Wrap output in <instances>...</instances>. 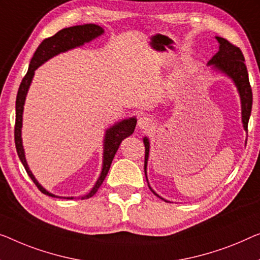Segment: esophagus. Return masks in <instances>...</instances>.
Returning <instances> with one entry per match:
<instances>
[{"mask_svg": "<svg viewBox=\"0 0 260 260\" xmlns=\"http://www.w3.org/2000/svg\"><path fill=\"white\" fill-rule=\"evenodd\" d=\"M153 125H154L153 120L149 117H147V115H142V117H140L138 120V126L139 128L141 129H149Z\"/></svg>", "mask_w": 260, "mask_h": 260, "instance_id": "esophagus-1", "label": "esophagus"}]
</instances>
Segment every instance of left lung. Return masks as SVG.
Here are the masks:
<instances>
[{
  "label": "left lung",
  "mask_w": 260,
  "mask_h": 260,
  "mask_svg": "<svg viewBox=\"0 0 260 260\" xmlns=\"http://www.w3.org/2000/svg\"><path fill=\"white\" fill-rule=\"evenodd\" d=\"M216 40L219 43V50L216 55L208 61V65H212V68L216 69L217 71H220L224 75L234 80L237 90L239 92L242 103V121L244 129L247 131V123L251 115V110H252V90H251L250 81H249V73H247L246 65L244 63V56L241 49L238 46L230 43L229 41L222 37H216ZM143 143H145L146 154H145V173L147 168V161H148L149 155V141L147 138H143ZM147 179V174H146ZM148 182V180H147ZM150 188V187H149ZM155 195L158 196L152 188H150ZM160 197V196H158ZM162 199V197H160ZM164 200V199H162ZM167 202V201H166Z\"/></svg>",
  "instance_id": "obj_1"
}]
</instances>
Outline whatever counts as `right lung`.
<instances>
[{"label":"right lung","mask_w":260,"mask_h":260,"mask_svg":"<svg viewBox=\"0 0 260 260\" xmlns=\"http://www.w3.org/2000/svg\"><path fill=\"white\" fill-rule=\"evenodd\" d=\"M104 34V29L102 26L96 24H84V25H76V26H70V28H65L63 30L58 31L56 35H53L52 37L45 38L38 46L36 52L34 53V57L31 58L28 72L24 76V78L22 79V83L19 85L17 96H16V121H15V145H16V150L18 154V157L21 162L24 166V168L30 176V179L34 181V183L37 185V188L40 190L45 193V195L57 197L53 193L46 191L42 185L38 183L37 180L35 179L32 173L30 172L26 164L24 149H23L22 145V137H21V129H22V114H23V106H24L25 96L28 93L29 86L32 80V77L35 75V70H36L40 65H42L50 58L58 55L60 52H65L70 49L76 48V46H80L84 43H87L92 40H94L95 37L100 36ZM137 126V119L129 118L125 119L122 121L115 123L114 126L110 127L106 131L105 134V140H104V160H103V169L102 174H100L98 181L94 184V187L92 188V190L81 197V200L90 199L94 193L98 191L100 185L105 180L108 170H110L111 164L113 161L114 155L117 153L120 143L122 142L123 139L128 138L129 135L133 134ZM69 200H72L73 197H67Z\"/></svg>","instance_id":"add662e5"}]
</instances>
